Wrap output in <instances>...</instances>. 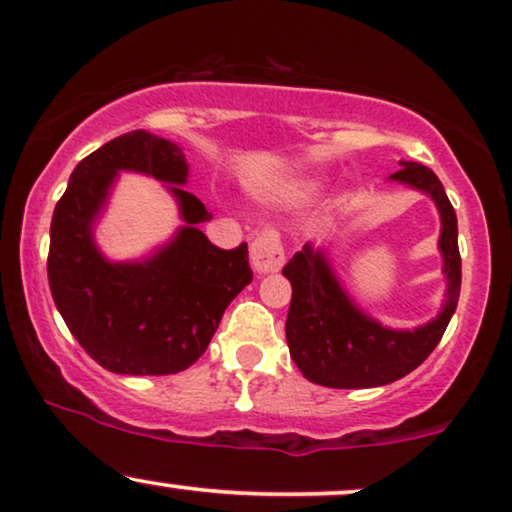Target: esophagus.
Segmentation results:
<instances>
[{"mask_svg":"<svg viewBox=\"0 0 512 512\" xmlns=\"http://www.w3.org/2000/svg\"><path fill=\"white\" fill-rule=\"evenodd\" d=\"M250 260L260 274L279 272L286 262V252H283L281 238L276 231H264L252 240L250 245Z\"/></svg>","mask_w":512,"mask_h":512,"instance_id":"34e87169","label":"esophagus"}]
</instances>
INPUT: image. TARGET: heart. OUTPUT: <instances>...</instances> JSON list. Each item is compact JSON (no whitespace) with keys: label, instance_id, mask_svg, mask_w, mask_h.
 <instances>
[{"label":"heart","instance_id":"heart-1","mask_svg":"<svg viewBox=\"0 0 512 512\" xmlns=\"http://www.w3.org/2000/svg\"><path fill=\"white\" fill-rule=\"evenodd\" d=\"M310 190H312L310 183H303V186H295V188H291V197H305L307 193H310Z\"/></svg>","mask_w":512,"mask_h":512}]
</instances>
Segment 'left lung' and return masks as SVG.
<instances>
[{
  "label": "left lung",
  "instance_id": "8db88e82",
  "mask_svg": "<svg viewBox=\"0 0 512 512\" xmlns=\"http://www.w3.org/2000/svg\"><path fill=\"white\" fill-rule=\"evenodd\" d=\"M393 181L422 190L441 212L439 248L448 279L439 317L412 331H393L353 305L331 272L324 252L310 243L283 267L293 295L286 317V341L305 379L329 389H372L391 384L420 367L439 346L460 298L458 219L441 181L429 166L400 162Z\"/></svg>",
  "mask_w": 512,
  "mask_h": 512
}]
</instances>
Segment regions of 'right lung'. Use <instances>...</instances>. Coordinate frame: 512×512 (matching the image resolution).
Masks as SVG:
<instances>
[{"label": "right lung", "mask_w": 512, "mask_h": 512, "mask_svg": "<svg viewBox=\"0 0 512 512\" xmlns=\"http://www.w3.org/2000/svg\"><path fill=\"white\" fill-rule=\"evenodd\" d=\"M119 170L174 182L170 189L189 224L145 263H107L91 240V221ZM186 178L181 147L131 131L85 157L54 207L47 255L52 298L85 353L114 374L162 377L188 369L252 281L248 243L221 250L197 229L212 214L181 188Z\"/></svg>", "instance_id": "1"}]
</instances>
